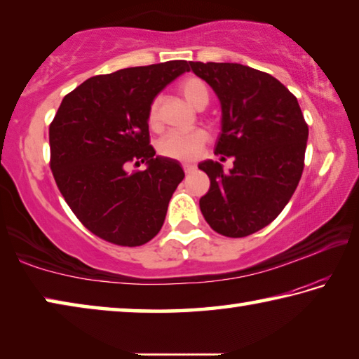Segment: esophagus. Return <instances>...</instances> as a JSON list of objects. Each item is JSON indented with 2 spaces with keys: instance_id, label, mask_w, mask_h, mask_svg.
I'll use <instances>...</instances> for the list:
<instances>
[{
  "instance_id": "1",
  "label": "esophagus",
  "mask_w": 359,
  "mask_h": 359,
  "mask_svg": "<svg viewBox=\"0 0 359 359\" xmlns=\"http://www.w3.org/2000/svg\"><path fill=\"white\" fill-rule=\"evenodd\" d=\"M182 168H184V171L187 174H191L193 171H196V166L191 165V163H184V165H182Z\"/></svg>"
}]
</instances>
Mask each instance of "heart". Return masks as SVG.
<instances>
[{"label":"heart","mask_w":359,"mask_h":359,"mask_svg":"<svg viewBox=\"0 0 359 359\" xmlns=\"http://www.w3.org/2000/svg\"><path fill=\"white\" fill-rule=\"evenodd\" d=\"M180 92L193 107L203 109L209 102V90L204 81L198 77H187L180 83ZM149 125L154 130L160 128V98H155L149 106ZM209 142V133L203 128L191 131H171L158 144L160 154L179 161H191L203 154Z\"/></svg>","instance_id":"b5f03b06"}]
</instances>
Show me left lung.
I'll use <instances>...</instances> for the list:
<instances>
[{
  "instance_id": "1",
  "label": "left lung",
  "mask_w": 359,
  "mask_h": 359,
  "mask_svg": "<svg viewBox=\"0 0 359 359\" xmlns=\"http://www.w3.org/2000/svg\"><path fill=\"white\" fill-rule=\"evenodd\" d=\"M222 104L215 155L233 156L198 168L210 188L199 199L209 226L226 238H245L274 222L293 196L304 171L309 126L296 96L267 72L238 63L190 62Z\"/></svg>"
}]
</instances>
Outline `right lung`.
<instances>
[{
	"label": "right lung",
	"instance_id": "obj_1",
	"mask_svg": "<svg viewBox=\"0 0 359 359\" xmlns=\"http://www.w3.org/2000/svg\"><path fill=\"white\" fill-rule=\"evenodd\" d=\"M185 71V60H172L90 77L65 96L52 120L53 179L79 222L102 241L144 245L165 223L185 174L179 161L155 156L147 112ZM144 161L145 172H126Z\"/></svg>",
	"mask_w": 359,
	"mask_h": 359
}]
</instances>
